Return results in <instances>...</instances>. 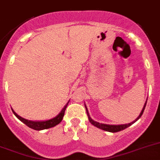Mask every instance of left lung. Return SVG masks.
Listing matches in <instances>:
<instances>
[{
    "mask_svg": "<svg viewBox=\"0 0 160 160\" xmlns=\"http://www.w3.org/2000/svg\"><path fill=\"white\" fill-rule=\"evenodd\" d=\"M146 103H147V101L145 102V104H144V107H143L142 109V111L141 112V114H140V115L137 117V118L136 119L134 122H131V123L129 124H125V125H106V124H102V123H98V122H95V121L92 120V118H91L90 115H89L88 114V109L87 107H86V111H87V114H88V119H89V122H91V123L93 125H95V127L98 128V129H102V130H106L107 131V132H119V131L121 130H123V129H126V128H128L129 126H130L132 124H133L134 122H137V120H138L141 117V115L143 114V113H144V108H145L146 107Z\"/></svg>",
    "mask_w": 160,
    "mask_h": 160,
    "instance_id": "left-lung-1",
    "label": "left lung"
}]
</instances>
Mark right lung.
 <instances>
[{
  "label": "right lung",
  "instance_id": "obj_1",
  "mask_svg": "<svg viewBox=\"0 0 160 160\" xmlns=\"http://www.w3.org/2000/svg\"><path fill=\"white\" fill-rule=\"evenodd\" d=\"M68 104V102L65 106V107H64V108L62 109L61 113H60L57 117H55L53 119H50V120L45 121V122H32V121H28L27 120V119L23 118H21L20 116L18 115L16 112H14V110H12V112L14 113L15 115L16 116V118H18L22 122H23L25 125H28V127L31 128V129H35V130H42V129H49V128L53 127V126H55V125H57L58 124H59L60 122H62V118H63L64 115H65V109H66Z\"/></svg>",
  "mask_w": 160,
  "mask_h": 160
}]
</instances>
